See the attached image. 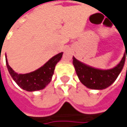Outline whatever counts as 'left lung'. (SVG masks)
Segmentation results:
<instances>
[{"label": "left lung", "mask_w": 127, "mask_h": 127, "mask_svg": "<svg viewBox=\"0 0 127 127\" xmlns=\"http://www.w3.org/2000/svg\"><path fill=\"white\" fill-rule=\"evenodd\" d=\"M126 54L127 57V49L125 48L124 55L120 63L108 70L95 68L79 61L75 57H72V63L80 81L84 86L90 89L103 90L111 86L118 78L125 63Z\"/></svg>", "instance_id": "obj_1"}]
</instances>
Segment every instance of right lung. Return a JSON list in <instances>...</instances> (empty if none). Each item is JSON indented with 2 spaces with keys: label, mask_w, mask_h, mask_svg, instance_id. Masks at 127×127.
<instances>
[{
  "label": "right lung",
  "mask_w": 127,
  "mask_h": 127,
  "mask_svg": "<svg viewBox=\"0 0 127 127\" xmlns=\"http://www.w3.org/2000/svg\"><path fill=\"white\" fill-rule=\"evenodd\" d=\"M63 55V52L57 54L49 59L41 67L26 74H19L13 70L8 64L6 55L5 62L8 70L16 84L23 90L33 92L44 89L51 82L55 66L61 60Z\"/></svg>",
  "instance_id": "right-lung-1"
}]
</instances>
